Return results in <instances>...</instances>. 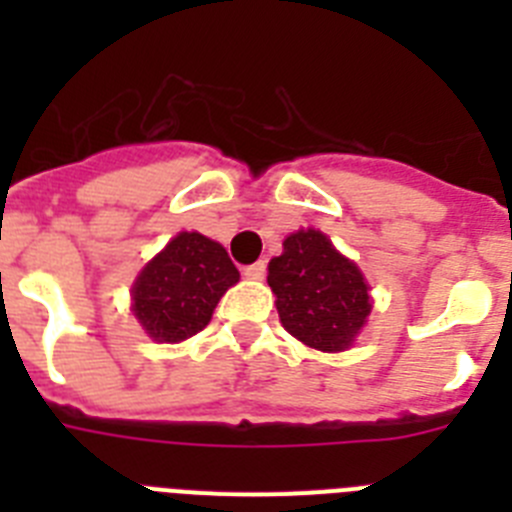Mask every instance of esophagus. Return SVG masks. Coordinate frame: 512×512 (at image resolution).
Listing matches in <instances>:
<instances>
[{"instance_id": "34e87169", "label": "esophagus", "mask_w": 512, "mask_h": 512, "mask_svg": "<svg viewBox=\"0 0 512 512\" xmlns=\"http://www.w3.org/2000/svg\"><path fill=\"white\" fill-rule=\"evenodd\" d=\"M243 274H246V279H253V282H261V279L266 277V264H264V261H256V264L246 266V269H243Z\"/></svg>"}]
</instances>
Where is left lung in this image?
I'll return each mask as SVG.
<instances>
[{
    "mask_svg": "<svg viewBox=\"0 0 512 512\" xmlns=\"http://www.w3.org/2000/svg\"><path fill=\"white\" fill-rule=\"evenodd\" d=\"M282 246V256L269 261L266 282L277 295L284 330L328 354L351 348L372 312L369 284L359 266L338 253L320 230H297Z\"/></svg>",
    "mask_w": 512,
    "mask_h": 512,
    "instance_id": "8db88e82",
    "label": "left lung"
}]
</instances>
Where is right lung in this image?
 I'll return each mask as SVG.
<instances>
[{"label": "right lung", "mask_w": 512, "mask_h": 512, "mask_svg": "<svg viewBox=\"0 0 512 512\" xmlns=\"http://www.w3.org/2000/svg\"><path fill=\"white\" fill-rule=\"evenodd\" d=\"M241 279L228 251L202 233H179L133 282V312L158 343L200 333L220 297Z\"/></svg>", "instance_id": "add662e5"}]
</instances>
